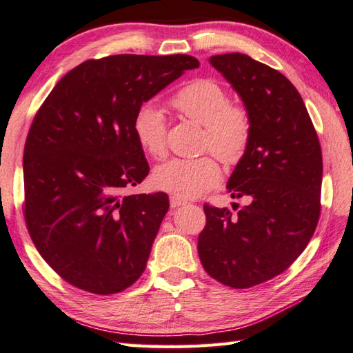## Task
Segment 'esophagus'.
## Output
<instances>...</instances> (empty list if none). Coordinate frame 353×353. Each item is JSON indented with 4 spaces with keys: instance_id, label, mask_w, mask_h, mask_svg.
<instances>
[{
    "instance_id": "obj_1",
    "label": "esophagus",
    "mask_w": 353,
    "mask_h": 353,
    "mask_svg": "<svg viewBox=\"0 0 353 353\" xmlns=\"http://www.w3.org/2000/svg\"><path fill=\"white\" fill-rule=\"evenodd\" d=\"M183 204H185V199H183V198H179V196H176V195H172L170 196V208H179V205H183Z\"/></svg>"
}]
</instances>
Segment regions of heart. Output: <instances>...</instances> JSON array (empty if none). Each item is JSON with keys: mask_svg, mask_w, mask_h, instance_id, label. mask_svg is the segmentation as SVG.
<instances>
[{"mask_svg": "<svg viewBox=\"0 0 353 353\" xmlns=\"http://www.w3.org/2000/svg\"><path fill=\"white\" fill-rule=\"evenodd\" d=\"M178 114L204 128V149H210L224 164H236L248 152L252 138V119L244 105L229 103L225 90L214 79H194L183 85L170 99ZM134 134L141 149L154 158H163L165 119L155 104H145L137 112ZM221 168L214 155L174 158L158 165L152 181L158 189L176 196L194 198L216 188Z\"/></svg>", "mask_w": 353, "mask_h": 353, "instance_id": "1", "label": "heart"}]
</instances>
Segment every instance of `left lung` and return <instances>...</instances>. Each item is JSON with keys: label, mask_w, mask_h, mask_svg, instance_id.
Instances as JSON below:
<instances>
[{"label": "left lung", "mask_w": 353, "mask_h": 353, "mask_svg": "<svg viewBox=\"0 0 353 353\" xmlns=\"http://www.w3.org/2000/svg\"><path fill=\"white\" fill-rule=\"evenodd\" d=\"M209 61L241 97L252 138L228 183L232 198L248 204L236 215L204 204L198 255L216 281L248 289L289 269L314 235L321 145L301 95L283 73L238 52Z\"/></svg>", "instance_id": "obj_1"}]
</instances>
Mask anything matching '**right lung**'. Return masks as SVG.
<instances>
[{"mask_svg": "<svg viewBox=\"0 0 353 353\" xmlns=\"http://www.w3.org/2000/svg\"><path fill=\"white\" fill-rule=\"evenodd\" d=\"M198 65L189 55L88 59L37 112L24 145V219L64 281L110 295L141 276L169 196L123 195L149 175L134 119L143 103Z\"/></svg>", "mask_w": 353, "mask_h": 353, "instance_id": "obj_1", "label": "right lung"}]
</instances>
